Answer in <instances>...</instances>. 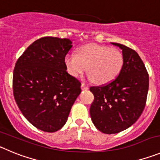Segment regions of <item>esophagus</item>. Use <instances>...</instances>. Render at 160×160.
Instances as JSON below:
<instances>
[{
    "label": "esophagus",
    "instance_id": "obj_1",
    "mask_svg": "<svg viewBox=\"0 0 160 160\" xmlns=\"http://www.w3.org/2000/svg\"><path fill=\"white\" fill-rule=\"evenodd\" d=\"M88 89H89V87H88V86H86L85 83H82V90H87Z\"/></svg>",
    "mask_w": 160,
    "mask_h": 160
}]
</instances>
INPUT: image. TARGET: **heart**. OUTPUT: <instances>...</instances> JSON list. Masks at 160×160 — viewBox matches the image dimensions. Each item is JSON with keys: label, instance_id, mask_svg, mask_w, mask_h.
<instances>
[{"label": "heart", "instance_id": "b5f03b06", "mask_svg": "<svg viewBox=\"0 0 160 160\" xmlns=\"http://www.w3.org/2000/svg\"><path fill=\"white\" fill-rule=\"evenodd\" d=\"M64 62L67 71L73 77H81L88 67L89 79L102 85L110 82L120 74L124 64V56L117 48L89 43L82 47L78 54H67Z\"/></svg>", "mask_w": 160, "mask_h": 160}]
</instances>
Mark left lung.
Instances as JSON below:
<instances>
[{"instance_id": "obj_1", "label": "left lung", "mask_w": 160, "mask_h": 160, "mask_svg": "<svg viewBox=\"0 0 160 160\" xmlns=\"http://www.w3.org/2000/svg\"><path fill=\"white\" fill-rule=\"evenodd\" d=\"M122 50L124 64L117 78L109 84L91 86L94 100L90 106L92 121L99 131L114 134L138 120L147 100L149 77L143 61L131 48L111 43Z\"/></svg>"}]
</instances>
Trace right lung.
I'll return each instance as SVG.
<instances>
[{"label":"right lung","mask_w":160,"mask_h":160,"mask_svg":"<svg viewBox=\"0 0 160 160\" xmlns=\"http://www.w3.org/2000/svg\"><path fill=\"white\" fill-rule=\"evenodd\" d=\"M72 42L40 38L16 62L13 95L19 109L36 128L54 132L63 127L81 93V82L67 71L64 58Z\"/></svg>","instance_id":"obj_1"}]
</instances>
